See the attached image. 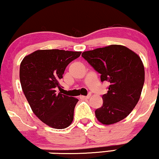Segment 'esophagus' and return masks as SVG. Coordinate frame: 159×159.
Here are the masks:
<instances>
[{
	"instance_id": "esophagus-1",
	"label": "esophagus",
	"mask_w": 159,
	"mask_h": 159,
	"mask_svg": "<svg viewBox=\"0 0 159 159\" xmlns=\"http://www.w3.org/2000/svg\"><path fill=\"white\" fill-rule=\"evenodd\" d=\"M91 94H89V95H87V96H81L82 97V98H85V99H89V98H90V97H91Z\"/></svg>"
}]
</instances>
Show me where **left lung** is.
Instances as JSON below:
<instances>
[{"label": "left lung", "mask_w": 159, "mask_h": 159, "mask_svg": "<svg viewBox=\"0 0 159 159\" xmlns=\"http://www.w3.org/2000/svg\"><path fill=\"white\" fill-rule=\"evenodd\" d=\"M84 58L110 83L102 96L103 105L95 111L104 125L119 122L128 116L140 98L145 79L144 66L138 54L121 45H110L83 52Z\"/></svg>", "instance_id": "1"}]
</instances>
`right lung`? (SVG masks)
I'll return each mask as SVG.
<instances>
[{"label": "right lung", "instance_id": "add662e5", "mask_svg": "<svg viewBox=\"0 0 159 159\" xmlns=\"http://www.w3.org/2000/svg\"><path fill=\"white\" fill-rule=\"evenodd\" d=\"M80 51L59 49L37 50L23 58L20 66L22 90L34 114L56 129L71 124L77 98L57 93L61 89L66 66L79 57Z\"/></svg>", "mask_w": 159, "mask_h": 159}]
</instances>
